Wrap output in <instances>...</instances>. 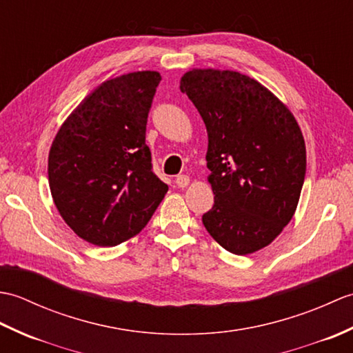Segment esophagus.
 <instances>
[{
  "label": "esophagus",
  "mask_w": 353,
  "mask_h": 353,
  "mask_svg": "<svg viewBox=\"0 0 353 353\" xmlns=\"http://www.w3.org/2000/svg\"><path fill=\"white\" fill-rule=\"evenodd\" d=\"M176 185L179 186V188H186V186L190 185V177L185 176V174H181L176 177Z\"/></svg>",
  "instance_id": "34e87169"
}]
</instances>
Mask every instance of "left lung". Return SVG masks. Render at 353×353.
Returning a JSON list of instances; mask_svg holds the SVG:
<instances>
[{"label":"left lung","mask_w":353,"mask_h":353,"mask_svg":"<svg viewBox=\"0 0 353 353\" xmlns=\"http://www.w3.org/2000/svg\"><path fill=\"white\" fill-rule=\"evenodd\" d=\"M181 91L208 132L214 206L201 220L223 249L249 254L287 226L301 199L306 148L290 109L259 81L236 71L191 70Z\"/></svg>","instance_id":"left-lung-1"}]
</instances>
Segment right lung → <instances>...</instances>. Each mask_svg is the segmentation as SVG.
<instances>
[{
    "label": "right lung",
    "instance_id": "right-lung-1",
    "mask_svg": "<svg viewBox=\"0 0 353 353\" xmlns=\"http://www.w3.org/2000/svg\"><path fill=\"white\" fill-rule=\"evenodd\" d=\"M156 71L106 80L65 119L48 154L50 191L81 239L118 245L145 228L168 185L152 168L145 129Z\"/></svg>",
    "mask_w": 353,
    "mask_h": 353
}]
</instances>
